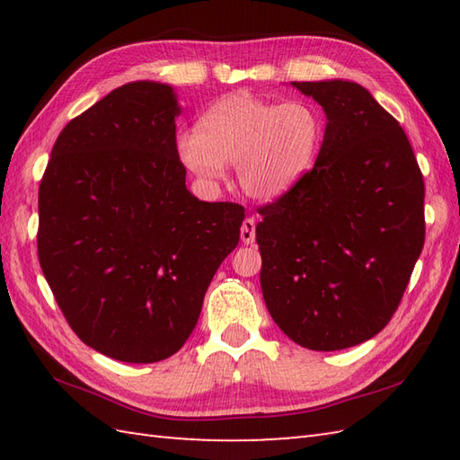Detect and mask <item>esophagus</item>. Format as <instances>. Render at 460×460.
<instances>
[{
  "instance_id": "esophagus-1",
  "label": "esophagus",
  "mask_w": 460,
  "mask_h": 460,
  "mask_svg": "<svg viewBox=\"0 0 460 460\" xmlns=\"http://www.w3.org/2000/svg\"><path fill=\"white\" fill-rule=\"evenodd\" d=\"M241 241L245 243V245H252L255 243V219L247 217L241 225Z\"/></svg>"
}]
</instances>
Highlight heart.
Instances as JSON below:
<instances>
[{"instance_id": "1", "label": "heart", "mask_w": 460, "mask_h": 460, "mask_svg": "<svg viewBox=\"0 0 460 460\" xmlns=\"http://www.w3.org/2000/svg\"><path fill=\"white\" fill-rule=\"evenodd\" d=\"M324 130V116L308 101L277 104L233 93L201 114L198 130L178 134L175 155L203 183L223 180L227 164H237L243 191L275 201L314 170Z\"/></svg>"}]
</instances>
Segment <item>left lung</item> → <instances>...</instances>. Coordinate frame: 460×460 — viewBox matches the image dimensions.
Segmentation results:
<instances>
[{
  "instance_id": "left-lung-1",
  "label": "left lung",
  "mask_w": 460,
  "mask_h": 460,
  "mask_svg": "<svg viewBox=\"0 0 460 460\" xmlns=\"http://www.w3.org/2000/svg\"><path fill=\"white\" fill-rule=\"evenodd\" d=\"M326 114L314 170L261 208V288L302 348L358 346L387 326L425 243V183L402 126L364 86L290 83Z\"/></svg>"
}]
</instances>
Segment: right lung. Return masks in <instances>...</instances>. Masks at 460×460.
Masks as SVG:
<instances>
[{"label": "right lung", "mask_w": 460, "mask_h": 460, "mask_svg": "<svg viewBox=\"0 0 460 460\" xmlns=\"http://www.w3.org/2000/svg\"><path fill=\"white\" fill-rule=\"evenodd\" d=\"M170 84H122L68 122L39 185L37 252L68 326L128 364L173 356L237 247L245 209L199 201L175 155Z\"/></svg>", "instance_id": "right-lung-1"}]
</instances>
